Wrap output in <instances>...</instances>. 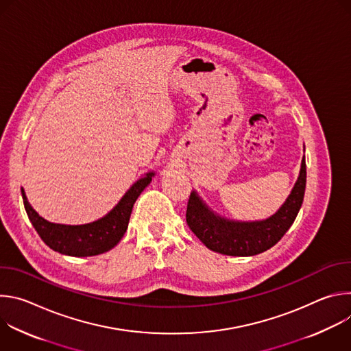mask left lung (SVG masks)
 Here are the masks:
<instances>
[{"label":"left lung","mask_w":351,"mask_h":351,"mask_svg":"<svg viewBox=\"0 0 351 351\" xmlns=\"http://www.w3.org/2000/svg\"><path fill=\"white\" fill-rule=\"evenodd\" d=\"M306 157L302 160L300 175L283 206L269 218L240 222L219 217L208 208L195 191H191L186 222L191 232L210 250L225 256L250 257L267 252L275 245L293 225L306 191Z\"/></svg>","instance_id":"1"}]
</instances>
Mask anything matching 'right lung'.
Returning <instances> with one entry per match:
<instances>
[{"label":"right lung","instance_id":"1","mask_svg":"<svg viewBox=\"0 0 351 351\" xmlns=\"http://www.w3.org/2000/svg\"><path fill=\"white\" fill-rule=\"evenodd\" d=\"M154 172L140 178L121 198V202L103 218L84 225L53 223L41 218L29 204L25 190L22 198L26 214L41 240L54 252L71 257H91L114 248L123 237L133 204L141 191L153 180Z\"/></svg>","mask_w":351,"mask_h":351}]
</instances>
